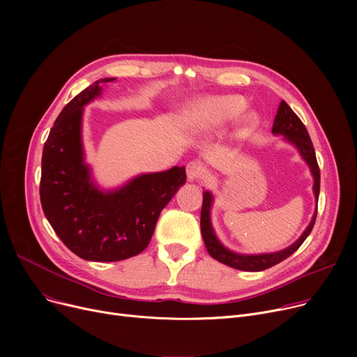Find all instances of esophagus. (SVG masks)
<instances>
[{
    "mask_svg": "<svg viewBox=\"0 0 357 357\" xmlns=\"http://www.w3.org/2000/svg\"><path fill=\"white\" fill-rule=\"evenodd\" d=\"M186 176H188L190 181H198L204 176V167L199 162H190L186 165Z\"/></svg>",
    "mask_w": 357,
    "mask_h": 357,
    "instance_id": "34e87169",
    "label": "esophagus"
}]
</instances>
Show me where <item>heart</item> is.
<instances>
[{"label":"heart","instance_id":"1","mask_svg":"<svg viewBox=\"0 0 357 357\" xmlns=\"http://www.w3.org/2000/svg\"><path fill=\"white\" fill-rule=\"evenodd\" d=\"M246 101L238 96H220L199 100L183 111L182 126L197 135H210L226 127L245 109ZM246 126L256 123L255 114L243 117Z\"/></svg>","mask_w":357,"mask_h":357}]
</instances>
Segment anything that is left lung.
<instances>
[{
  "label": "left lung",
  "instance_id": "8db88e82",
  "mask_svg": "<svg viewBox=\"0 0 357 357\" xmlns=\"http://www.w3.org/2000/svg\"><path fill=\"white\" fill-rule=\"evenodd\" d=\"M272 133L285 136V139L299 150L303 159L308 163L311 174L314 176V195L318 201V195H320V167H318V163H317L315 150L305 126L303 124L301 120L298 119V116L285 101H280L279 104L278 114L275 116V121L272 127ZM211 204H213V195L210 191H205L202 197V208H201V233H202V238L205 243V248H207V252L210 253L211 257L221 261V264L238 271H246V272H259V271L269 269L280 264V261L285 260L287 257H289L294 252L299 249V246L303 245L304 240L310 236L317 218V211H315L310 226L303 233V236L299 237L294 245H291L284 250L276 252V253H264V255H238L224 248L220 243V240L217 238L211 226V218H210Z\"/></svg>",
  "mask_w": 357,
  "mask_h": 357
}]
</instances>
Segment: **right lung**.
I'll return each instance as SVG.
<instances>
[{
	"instance_id": "obj_1",
	"label": "right lung",
	"mask_w": 357,
	"mask_h": 357,
	"mask_svg": "<svg viewBox=\"0 0 357 357\" xmlns=\"http://www.w3.org/2000/svg\"><path fill=\"white\" fill-rule=\"evenodd\" d=\"M116 78L96 81L62 109L43 147L40 202L63 245L91 261H119L142 253L160 211L186 181L185 166L144 174L109 192L91 181L81 137L84 105Z\"/></svg>"
}]
</instances>
